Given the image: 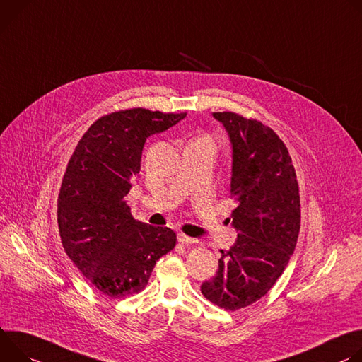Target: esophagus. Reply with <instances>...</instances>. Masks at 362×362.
I'll list each match as a JSON object with an SVG mask.
<instances>
[{
	"label": "esophagus",
	"instance_id": "34e87169",
	"mask_svg": "<svg viewBox=\"0 0 362 362\" xmlns=\"http://www.w3.org/2000/svg\"><path fill=\"white\" fill-rule=\"evenodd\" d=\"M177 238H178V242H180L181 245H194V243H197L195 238L188 237V235H185V234H182V233H180Z\"/></svg>",
	"mask_w": 362,
	"mask_h": 362
}]
</instances>
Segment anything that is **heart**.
Returning a JSON list of instances; mask_svg holds the SVG:
<instances>
[{
  "mask_svg": "<svg viewBox=\"0 0 362 362\" xmlns=\"http://www.w3.org/2000/svg\"><path fill=\"white\" fill-rule=\"evenodd\" d=\"M204 139H209V138H204ZM209 141H210V139H209Z\"/></svg>",
  "mask_w": 362,
  "mask_h": 362,
  "instance_id": "1",
  "label": "heart"
}]
</instances>
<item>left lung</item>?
<instances>
[{
	"mask_svg": "<svg viewBox=\"0 0 362 362\" xmlns=\"http://www.w3.org/2000/svg\"><path fill=\"white\" fill-rule=\"evenodd\" d=\"M213 116L233 146L230 197L237 207L230 217L238 234L230 250H220L218 272L202 293L237 310L263 298L289 263L300 228L299 185L289 151L272 128L234 112Z\"/></svg>",
	"mask_w": 362,
	"mask_h": 362,
	"instance_id": "8db88e82",
	"label": "left lung"
}]
</instances>
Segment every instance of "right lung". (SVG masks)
Wrapping results in <instances>:
<instances>
[{"instance_id":"obj_1","label":"right lung","mask_w":362,"mask_h":362,"mask_svg":"<svg viewBox=\"0 0 362 362\" xmlns=\"http://www.w3.org/2000/svg\"><path fill=\"white\" fill-rule=\"evenodd\" d=\"M185 115L112 112L90 125L70 156L57 199L62 245L89 284L112 299L144 291L156 260L175 247L177 234L135 220L125 197L146 138Z\"/></svg>"}]
</instances>
